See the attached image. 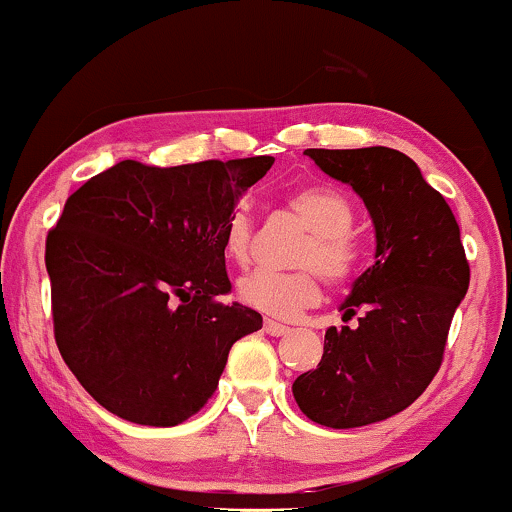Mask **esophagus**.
<instances>
[{
  "label": "esophagus",
  "mask_w": 512,
  "mask_h": 512,
  "mask_svg": "<svg viewBox=\"0 0 512 512\" xmlns=\"http://www.w3.org/2000/svg\"><path fill=\"white\" fill-rule=\"evenodd\" d=\"M289 330V325H281V322L276 320H264V332L272 334V337H284V334H289Z\"/></svg>",
  "instance_id": "obj_1"
}]
</instances>
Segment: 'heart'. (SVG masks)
<instances>
[{"label": "heart", "mask_w": 512, "mask_h": 512, "mask_svg": "<svg viewBox=\"0 0 512 512\" xmlns=\"http://www.w3.org/2000/svg\"><path fill=\"white\" fill-rule=\"evenodd\" d=\"M286 207L310 228L298 250L293 272L257 269L243 276L238 296L252 310L272 317H296L322 298V276L332 286L351 281L361 269L363 240L351 228L354 207L342 190L330 185H308L286 199ZM223 252L236 264H248L252 252V216L233 211L223 226Z\"/></svg>", "instance_id": "heart-1"}]
</instances>
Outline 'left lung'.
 Listing matches in <instances>:
<instances>
[{
	"label": "left lung",
	"instance_id": "obj_1",
	"mask_svg": "<svg viewBox=\"0 0 512 512\" xmlns=\"http://www.w3.org/2000/svg\"><path fill=\"white\" fill-rule=\"evenodd\" d=\"M305 156L366 202L378 248L342 303V320L358 315V325L325 332L320 363L298 375L293 397L320 426H368L407 409L436 378L469 262L448 202L402 151L305 149Z\"/></svg>",
	"mask_w": 512,
	"mask_h": 512
}]
</instances>
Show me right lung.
<instances>
[{
  "label": "right lung",
  "mask_w": 512,
  "mask_h": 512,
  "mask_svg": "<svg viewBox=\"0 0 512 512\" xmlns=\"http://www.w3.org/2000/svg\"><path fill=\"white\" fill-rule=\"evenodd\" d=\"M272 156L158 168L120 161L64 204L45 240L57 349L120 419L178 426L214 395L262 315L226 305L223 226Z\"/></svg>",
  "instance_id": "obj_1"
}]
</instances>
